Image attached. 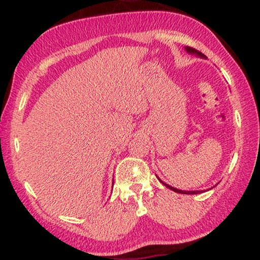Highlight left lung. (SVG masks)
I'll return each instance as SVG.
<instances>
[{
	"instance_id": "obj_1",
	"label": "left lung",
	"mask_w": 260,
	"mask_h": 260,
	"mask_svg": "<svg viewBox=\"0 0 260 260\" xmlns=\"http://www.w3.org/2000/svg\"><path fill=\"white\" fill-rule=\"evenodd\" d=\"M185 51L187 52L188 54H194V55H197V56H199V58H206V55L205 54H202L200 51H198V50H196V49H193V48H190V46H185ZM159 178V177H158ZM159 181L161 182L166 187H168V188H171V190H173L174 192H176V193H182V194H198V193H201V192H205V191H183V190H178V188H175V187H173V186H171V185H168V184H166V183H164L161 179L159 178ZM216 186V185H215ZM214 186V187H215ZM212 188V187H211Z\"/></svg>"
}]
</instances>
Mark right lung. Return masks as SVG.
Wrapping results in <instances>:
<instances>
[{
  "label": "right lung",
  "mask_w": 260,
  "mask_h": 260,
  "mask_svg": "<svg viewBox=\"0 0 260 260\" xmlns=\"http://www.w3.org/2000/svg\"><path fill=\"white\" fill-rule=\"evenodd\" d=\"M112 184H114V183H112Z\"/></svg>",
  "instance_id": "add662e5"
}]
</instances>
